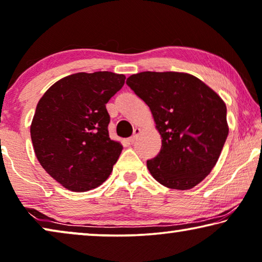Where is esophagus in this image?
Here are the masks:
<instances>
[{
    "label": "esophagus",
    "instance_id": "34e87169",
    "mask_svg": "<svg viewBox=\"0 0 262 262\" xmlns=\"http://www.w3.org/2000/svg\"><path fill=\"white\" fill-rule=\"evenodd\" d=\"M140 132H141V130H140V128H135V129H134V132H133V135L130 136V138H129V142H134L135 141V140L136 139H138V136H139V134H140Z\"/></svg>",
    "mask_w": 262,
    "mask_h": 262
}]
</instances>
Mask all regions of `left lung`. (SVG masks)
Wrapping results in <instances>:
<instances>
[{
	"mask_svg": "<svg viewBox=\"0 0 262 262\" xmlns=\"http://www.w3.org/2000/svg\"><path fill=\"white\" fill-rule=\"evenodd\" d=\"M127 84L149 107L162 138L160 153L147 161L151 177L171 189L193 188L212 171L227 139L225 102L187 73L142 72Z\"/></svg>",
	"mask_w": 262,
	"mask_h": 262,
	"instance_id": "left-lung-1",
	"label": "left lung"
}]
</instances>
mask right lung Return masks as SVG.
<instances>
[{
    "instance_id": "obj_1",
    "label": "right lung",
    "mask_w": 262,
    "mask_h": 262,
    "mask_svg": "<svg viewBox=\"0 0 262 262\" xmlns=\"http://www.w3.org/2000/svg\"><path fill=\"white\" fill-rule=\"evenodd\" d=\"M126 76L76 73L54 83L38 101L30 136L34 151L54 180L87 192L107 180L123 147L109 138L106 103Z\"/></svg>"
}]
</instances>
